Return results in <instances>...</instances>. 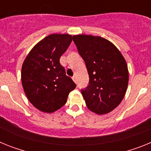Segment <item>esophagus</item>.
I'll list each match as a JSON object with an SVG mask.
<instances>
[{"mask_svg": "<svg viewBox=\"0 0 151 151\" xmlns=\"http://www.w3.org/2000/svg\"><path fill=\"white\" fill-rule=\"evenodd\" d=\"M72 78H73V81H74L75 83H76V76H73Z\"/></svg>", "mask_w": 151, "mask_h": 151, "instance_id": "esophagus-1", "label": "esophagus"}]
</instances>
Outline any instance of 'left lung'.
Wrapping results in <instances>:
<instances>
[{
  "label": "left lung",
  "instance_id": "obj_1",
  "mask_svg": "<svg viewBox=\"0 0 151 151\" xmlns=\"http://www.w3.org/2000/svg\"><path fill=\"white\" fill-rule=\"evenodd\" d=\"M89 76L87 88L82 94L91 111L106 114L114 110L123 99L129 83L126 61L110 41L99 36H73Z\"/></svg>",
  "mask_w": 151,
  "mask_h": 151
}]
</instances>
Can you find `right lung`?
I'll use <instances>...</instances> for the list:
<instances>
[{
    "mask_svg": "<svg viewBox=\"0 0 151 151\" xmlns=\"http://www.w3.org/2000/svg\"><path fill=\"white\" fill-rule=\"evenodd\" d=\"M73 38L67 34H52L40 41L24 60L21 79L28 100L35 108L53 113L62 107L76 85L60 63Z\"/></svg>",
    "mask_w": 151,
    "mask_h": 151,
    "instance_id": "right-lung-1",
    "label": "right lung"
}]
</instances>
